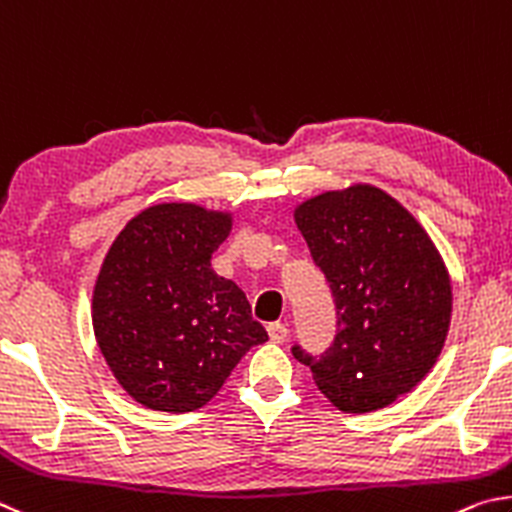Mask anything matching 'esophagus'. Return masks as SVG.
Returning <instances> with one entry per match:
<instances>
[{
	"mask_svg": "<svg viewBox=\"0 0 512 512\" xmlns=\"http://www.w3.org/2000/svg\"><path fill=\"white\" fill-rule=\"evenodd\" d=\"M288 326L281 324V321H274V324L267 326V335H270V339L274 344H283L285 339H288Z\"/></svg>",
	"mask_w": 512,
	"mask_h": 512,
	"instance_id": "obj_1",
	"label": "esophagus"
}]
</instances>
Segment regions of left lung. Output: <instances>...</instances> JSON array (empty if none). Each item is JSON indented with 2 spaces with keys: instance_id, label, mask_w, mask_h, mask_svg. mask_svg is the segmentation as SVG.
<instances>
[{
  "instance_id": "1",
  "label": "left lung",
  "mask_w": 512,
  "mask_h": 512,
  "mask_svg": "<svg viewBox=\"0 0 512 512\" xmlns=\"http://www.w3.org/2000/svg\"><path fill=\"white\" fill-rule=\"evenodd\" d=\"M337 310L321 355L292 346L319 391L346 414L391 405L443 351L452 285L443 258L405 206L369 184L321 193L294 211Z\"/></svg>"
}]
</instances>
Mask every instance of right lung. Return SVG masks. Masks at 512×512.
Returning a JSON list of instances; mask_svg holds the SVG:
<instances>
[{"mask_svg": "<svg viewBox=\"0 0 512 512\" xmlns=\"http://www.w3.org/2000/svg\"><path fill=\"white\" fill-rule=\"evenodd\" d=\"M229 213L157 204L125 224L98 272L92 321L121 387L143 407L186 414L204 407L265 328L211 256Z\"/></svg>", "mask_w": 512, "mask_h": 512, "instance_id": "1", "label": "right lung"}]
</instances>
